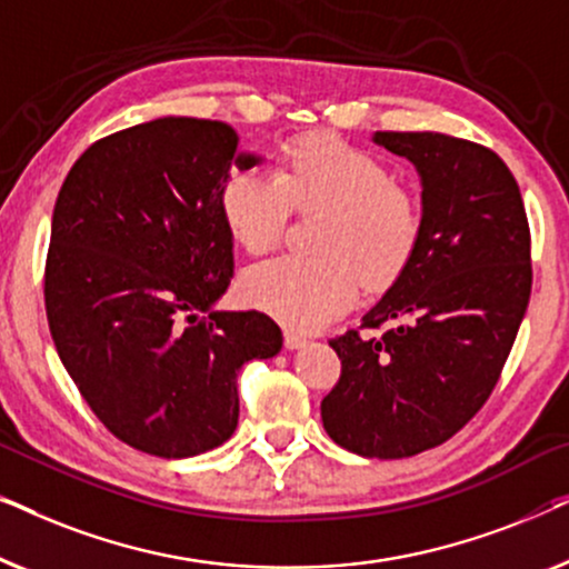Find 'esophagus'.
Wrapping results in <instances>:
<instances>
[{"label":"esophagus","instance_id":"1","mask_svg":"<svg viewBox=\"0 0 569 569\" xmlns=\"http://www.w3.org/2000/svg\"><path fill=\"white\" fill-rule=\"evenodd\" d=\"M306 345H308V337H302V333H298V331H287L284 333V347L287 349H300Z\"/></svg>","mask_w":569,"mask_h":569}]
</instances>
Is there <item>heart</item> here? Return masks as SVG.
I'll return each instance as SVG.
<instances>
[{
  "label": "heart",
  "instance_id": "1",
  "mask_svg": "<svg viewBox=\"0 0 569 569\" xmlns=\"http://www.w3.org/2000/svg\"><path fill=\"white\" fill-rule=\"evenodd\" d=\"M295 209L326 212L323 256H279L240 279L248 306L298 331H310L352 306L360 279L393 282L422 236V209L370 152L333 137H308L287 150L277 173L240 170L222 189L230 236L251 253L277 246Z\"/></svg>",
  "mask_w": 569,
  "mask_h": 569
}]
</instances>
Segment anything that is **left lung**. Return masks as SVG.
I'll return each mask as SVG.
<instances>
[{
    "label": "left lung",
    "mask_w": 569,
    "mask_h": 569,
    "mask_svg": "<svg viewBox=\"0 0 569 569\" xmlns=\"http://www.w3.org/2000/svg\"><path fill=\"white\" fill-rule=\"evenodd\" d=\"M422 183V236L383 298L331 347L341 378L321 401L326 432L365 458L440 446L489 399L531 298V236L508 166L438 131H376Z\"/></svg>",
    "instance_id": "left-lung-1"
}]
</instances>
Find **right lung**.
<instances>
[{"instance_id":"right-lung-1","label":"right lung","mask_w":569,"mask_h":569,"mask_svg":"<svg viewBox=\"0 0 569 569\" xmlns=\"http://www.w3.org/2000/svg\"><path fill=\"white\" fill-rule=\"evenodd\" d=\"M238 150L222 121L162 116L100 139L51 220L46 316L100 422L160 458L207 453L238 427V370L282 349L259 310H214L232 279L222 217Z\"/></svg>"}]
</instances>
